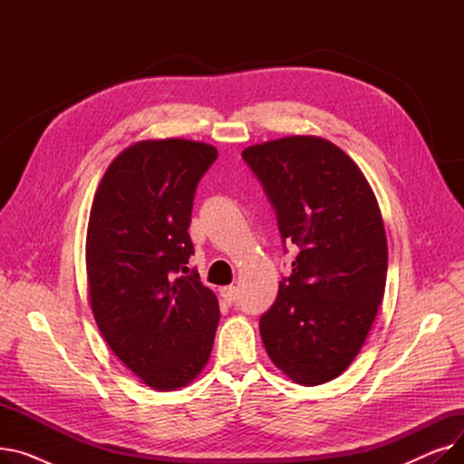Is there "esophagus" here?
<instances>
[{
  "label": "esophagus",
  "mask_w": 464,
  "mask_h": 464,
  "mask_svg": "<svg viewBox=\"0 0 464 464\" xmlns=\"http://www.w3.org/2000/svg\"><path fill=\"white\" fill-rule=\"evenodd\" d=\"M219 295H222L224 303L233 304L235 299H237V287H235V285H226V287L219 289Z\"/></svg>",
  "instance_id": "esophagus-1"
}]
</instances>
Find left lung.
Returning <instances> with one entry per match:
<instances>
[{"label": "left lung", "mask_w": 464, "mask_h": 464, "mask_svg": "<svg viewBox=\"0 0 464 464\" xmlns=\"http://www.w3.org/2000/svg\"><path fill=\"white\" fill-rule=\"evenodd\" d=\"M242 160L276 212L282 242L299 248L259 320L265 350L294 382L325 383L350 367L383 299L387 238L374 191L322 137L254 144Z\"/></svg>", "instance_id": "8db88e82"}]
</instances>
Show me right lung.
Instances as JSON below:
<instances>
[{
  "mask_svg": "<svg viewBox=\"0 0 464 464\" xmlns=\"http://www.w3.org/2000/svg\"><path fill=\"white\" fill-rule=\"evenodd\" d=\"M216 158L205 142H137L109 165L90 212L95 324L116 357L158 392L189 383L214 344L218 299L186 265L195 189Z\"/></svg>",
  "mask_w": 464,
  "mask_h": 464,
  "instance_id": "obj_1",
  "label": "right lung"
}]
</instances>
